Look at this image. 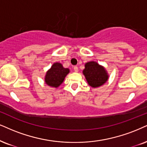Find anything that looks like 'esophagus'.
Listing matches in <instances>:
<instances>
[{
    "label": "esophagus",
    "mask_w": 147,
    "mask_h": 147,
    "mask_svg": "<svg viewBox=\"0 0 147 147\" xmlns=\"http://www.w3.org/2000/svg\"><path fill=\"white\" fill-rule=\"evenodd\" d=\"M74 71H75V72H78V67L77 66H75L74 67Z\"/></svg>",
    "instance_id": "1"
}]
</instances>
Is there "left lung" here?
Segmentation results:
<instances>
[{"instance_id":"8db88e82","label":"left lung","mask_w":147,"mask_h":147,"mask_svg":"<svg viewBox=\"0 0 147 147\" xmlns=\"http://www.w3.org/2000/svg\"><path fill=\"white\" fill-rule=\"evenodd\" d=\"M82 74L88 84L93 88L102 86L109 78V75L104 67L96 61H89L85 63Z\"/></svg>"}]
</instances>
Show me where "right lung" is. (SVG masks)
<instances>
[{
    "label": "right lung",
    "instance_id": "1",
    "mask_svg": "<svg viewBox=\"0 0 147 147\" xmlns=\"http://www.w3.org/2000/svg\"><path fill=\"white\" fill-rule=\"evenodd\" d=\"M69 71V69L63 67L61 63H54L46 71L44 78L45 83L50 87L58 88L63 82Z\"/></svg>",
    "mask_w": 147,
    "mask_h": 147
}]
</instances>
